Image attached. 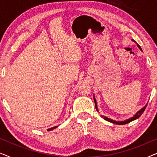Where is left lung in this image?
<instances>
[{
    "instance_id": "left-lung-1",
    "label": "left lung",
    "mask_w": 157,
    "mask_h": 157,
    "mask_svg": "<svg viewBox=\"0 0 157 157\" xmlns=\"http://www.w3.org/2000/svg\"><path fill=\"white\" fill-rule=\"evenodd\" d=\"M132 41H134V42L136 43V45H137V46L139 47V48L140 49L141 51H142V50H141V48L140 47V46H139V45L138 44H137V43H136V41H135L134 40L132 39ZM94 102H95L96 109L98 111V107H97V103H96V98H95V96H94ZM147 104H148V103H147ZM147 104H146L145 106H144L142 109H141L140 110H139V111H137L136 113V114H135L134 116H133L132 117L129 118V119L124 120V121H115V120L111 119H110V118H108V117H104V116H102V115H101V117L104 118V119L105 120H106V121H109V122H111V123H113V124H118V125H123V124H126L129 123V122L134 121V120H136V119H138V118L140 117L141 115L142 114V113H144V111L146 107H147Z\"/></svg>"
}]
</instances>
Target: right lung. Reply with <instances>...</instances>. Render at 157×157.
I'll return each mask as SVG.
<instances>
[{
  "label": "right lung",
  "mask_w": 157,
  "mask_h": 157,
  "mask_svg": "<svg viewBox=\"0 0 157 157\" xmlns=\"http://www.w3.org/2000/svg\"><path fill=\"white\" fill-rule=\"evenodd\" d=\"M57 127H58V126H53V127H52V128H48V131H51V130H53V129H54V128H57Z\"/></svg>",
  "instance_id": "add662e5"
}]
</instances>
